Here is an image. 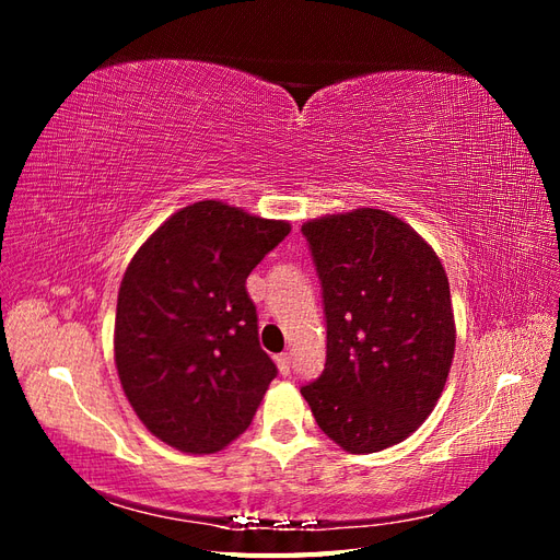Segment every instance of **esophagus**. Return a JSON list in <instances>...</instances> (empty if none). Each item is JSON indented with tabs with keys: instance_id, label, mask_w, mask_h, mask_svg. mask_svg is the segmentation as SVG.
I'll return each mask as SVG.
<instances>
[{
	"instance_id": "1",
	"label": "esophagus",
	"mask_w": 560,
	"mask_h": 560,
	"mask_svg": "<svg viewBox=\"0 0 560 560\" xmlns=\"http://www.w3.org/2000/svg\"><path fill=\"white\" fill-rule=\"evenodd\" d=\"M278 369H280V374L282 376H287L292 371V354L290 352H282V354H278Z\"/></svg>"
}]
</instances>
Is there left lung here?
Wrapping results in <instances>:
<instances>
[{
  "label": "left lung",
  "instance_id": "1",
  "mask_svg": "<svg viewBox=\"0 0 560 560\" xmlns=\"http://www.w3.org/2000/svg\"><path fill=\"white\" fill-rule=\"evenodd\" d=\"M301 231L327 317L325 371L301 395L343 451L395 446L432 413L448 378L455 319L446 270L385 210L327 214Z\"/></svg>",
  "mask_w": 560,
  "mask_h": 560
}]
</instances>
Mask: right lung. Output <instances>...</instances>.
I'll list each match as a JSON object with an SVG mask.
<instances>
[{"mask_svg":"<svg viewBox=\"0 0 560 560\" xmlns=\"http://www.w3.org/2000/svg\"><path fill=\"white\" fill-rule=\"evenodd\" d=\"M292 226L200 200L149 235L116 301L114 360L144 428L182 453L241 436L278 376L245 280Z\"/></svg>","mask_w":560,"mask_h":560,"instance_id":"add662e5","label":"right lung"}]
</instances>
